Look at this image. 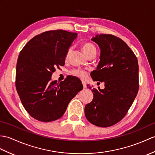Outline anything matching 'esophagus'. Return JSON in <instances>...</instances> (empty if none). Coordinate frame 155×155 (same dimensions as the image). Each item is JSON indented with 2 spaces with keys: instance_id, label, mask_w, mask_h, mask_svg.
Masks as SVG:
<instances>
[{
  "instance_id": "esophagus-1",
  "label": "esophagus",
  "mask_w": 155,
  "mask_h": 155,
  "mask_svg": "<svg viewBox=\"0 0 155 155\" xmlns=\"http://www.w3.org/2000/svg\"><path fill=\"white\" fill-rule=\"evenodd\" d=\"M82 86H83L84 88H86V82L84 81H82Z\"/></svg>"
}]
</instances>
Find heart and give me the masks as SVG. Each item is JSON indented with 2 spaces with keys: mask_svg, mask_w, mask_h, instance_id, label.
Instances as JSON below:
<instances>
[{
  "mask_svg": "<svg viewBox=\"0 0 155 155\" xmlns=\"http://www.w3.org/2000/svg\"><path fill=\"white\" fill-rule=\"evenodd\" d=\"M82 49L86 56L88 55L90 53H91L92 52L96 53V48L95 45L94 44H92V43H90V42H86V43H84V44H82ZM71 51H72L71 48H69L67 51L66 55H65V59L66 60L68 59V58L69 57ZM71 74L74 75V76L78 77L80 78H84L86 76V72L83 70H81V69L72 70Z\"/></svg>",
  "mask_w": 155,
  "mask_h": 155,
  "instance_id": "obj_1",
  "label": "heart"
}]
</instances>
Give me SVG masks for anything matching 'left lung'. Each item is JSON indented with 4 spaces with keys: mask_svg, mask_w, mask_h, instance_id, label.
<instances>
[{
    "mask_svg": "<svg viewBox=\"0 0 155 155\" xmlns=\"http://www.w3.org/2000/svg\"><path fill=\"white\" fill-rule=\"evenodd\" d=\"M101 50L94 81L104 82L105 88L87 85L93 92L92 101L84 107L88 121L98 127L116 124L127 114L139 91V65L134 51L121 39L100 34L92 39ZM100 83V82H99Z\"/></svg>",
    "mask_w": 155,
    "mask_h": 155,
    "instance_id": "1",
    "label": "left lung"
}]
</instances>
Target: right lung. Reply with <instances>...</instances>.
Instances as JSON below:
<instances>
[{
    "instance_id": "add662e5",
    "label": "right lung",
    "mask_w": 155,
    "mask_h": 155,
    "mask_svg": "<svg viewBox=\"0 0 155 155\" xmlns=\"http://www.w3.org/2000/svg\"><path fill=\"white\" fill-rule=\"evenodd\" d=\"M77 35L61 30L43 32L31 39L19 53L16 91L25 110L35 120H58L83 88L81 81L74 77H67L59 84L50 81L56 68L64 64L67 51Z\"/></svg>"
}]
</instances>
